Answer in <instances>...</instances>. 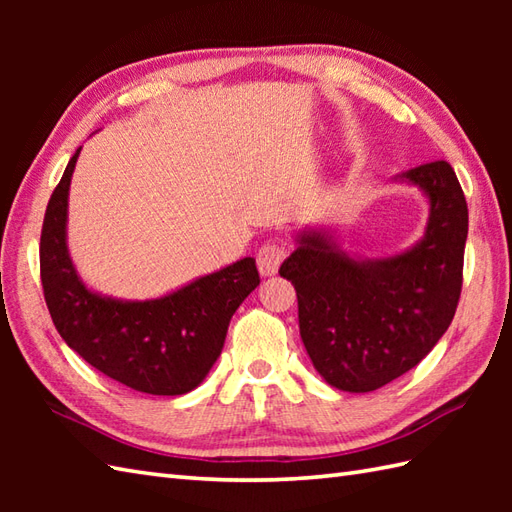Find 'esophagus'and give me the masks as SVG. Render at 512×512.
<instances>
[{
  "instance_id": "obj_1",
  "label": "esophagus",
  "mask_w": 512,
  "mask_h": 512,
  "mask_svg": "<svg viewBox=\"0 0 512 512\" xmlns=\"http://www.w3.org/2000/svg\"><path fill=\"white\" fill-rule=\"evenodd\" d=\"M288 255L286 246L281 242H266L262 248L257 250V268L264 277L277 275V270Z\"/></svg>"
}]
</instances>
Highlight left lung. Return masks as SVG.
Masks as SVG:
<instances>
[{
  "mask_svg": "<svg viewBox=\"0 0 512 512\" xmlns=\"http://www.w3.org/2000/svg\"><path fill=\"white\" fill-rule=\"evenodd\" d=\"M429 198L427 233L407 253L361 262L323 233H303L279 268L299 303V332L314 369L363 394L416 367L449 330L462 292L469 209L447 160L402 173Z\"/></svg>",
  "mask_w": 512,
  "mask_h": 512,
  "instance_id": "obj_1",
  "label": "left lung"
}]
</instances>
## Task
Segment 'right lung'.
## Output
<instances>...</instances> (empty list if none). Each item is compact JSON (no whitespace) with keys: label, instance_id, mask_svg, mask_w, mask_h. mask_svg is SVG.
I'll list each match as a JSON object with an SVG mask.
<instances>
[{"label":"right lung","instance_id":"obj_1","mask_svg":"<svg viewBox=\"0 0 512 512\" xmlns=\"http://www.w3.org/2000/svg\"><path fill=\"white\" fill-rule=\"evenodd\" d=\"M79 151L52 191L41 228V286L54 328L105 376L154 396L198 387L220 356L228 323L259 286L253 257L191 281L167 297L118 301L85 288L65 244L68 191Z\"/></svg>","mask_w":512,"mask_h":512}]
</instances>
